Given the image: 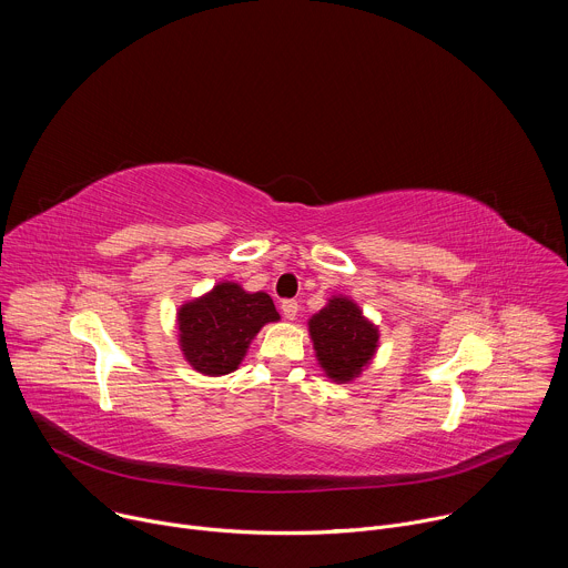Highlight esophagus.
Listing matches in <instances>:
<instances>
[{"label":"esophagus","mask_w":568,"mask_h":568,"mask_svg":"<svg viewBox=\"0 0 568 568\" xmlns=\"http://www.w3.org/2000/svg\"><path fill=\"white\" fill-rule=\"evenodd\" d=\"M281 312H283V316L287 318V321H294L296 318V314H298V303L296 301H283L281 303Z\"/></svg>","instance_id":"1"}]
</instances>
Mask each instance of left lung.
Segmentation results:
<instances>
[{"mask_svg":"<svg viewBox=\"0 0 568 568\" xmlns=\"http://www.w3.org/2000/svg\"><path fill=\"white\" fill-rule=\"evenodd\" d=\"M307 326L321 368L337 384L359 377L377 351V326L346 296H333Z\"/></svg>","mask_w":568,"mask_h":568,"instance_id":"8db88e82","label":"left lung"}]
</instances>
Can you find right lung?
Here are the masks:
<instances>
[{"label":"right lung","mask_w":568,"mask_h":568,"mask_svg":"<svg viewBox=\"0 0 568 568\" xmlns=\"http://www.w3.org/2000/svg\"><path fill=\"white\" fill-rule=\"evenodd\" d=\"M278 318L270 294H250L229 281L217 283L180 307V348L197 373L226 375L240 366L265 323Z\"/></svg>","instance_id":"obj_1"}]
</instances>
